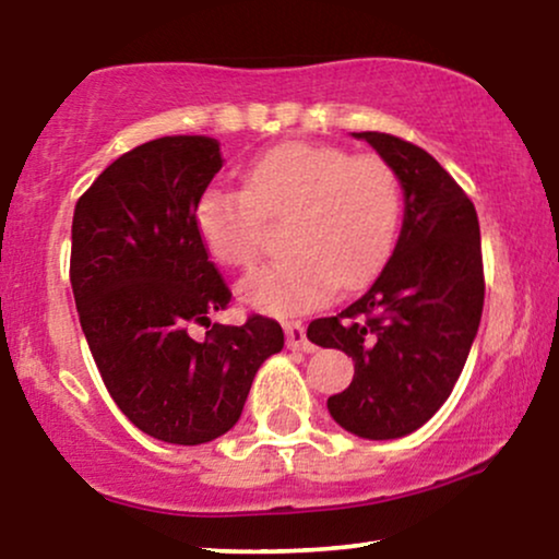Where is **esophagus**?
Segmentation results:
<instances>
[{"mask_svg": "<svg viewBox=\"0 0 559 559\" xmlns=\"http://www.w3.org/2000/svg\"><path fill=\"white\" fill-rule=\"evenodd\" d=\"M286 347L294 349V353H314V345H311L307 337V326L301 322H286Z\"/></svg>", "mask_w": 559, "mask_h": 559, "instance_id": "1", "label": "esophagus"}]
</instances>
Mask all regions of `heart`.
Wrapping results in <instances>:
<instances>
[{
    "label": "heart",
    "mask_w": 559,
    "mask_h": 559,
    "mask_svg": "<svg viewBox=\"0 0 559 559\" xmlns=\"http://www.w3.org/2000/svg\"><path fill=\"white\" fill-rule=\"evenodd\" d=\"M267 219H286L288 255L248 275L240 296L265 314H299L381 271L401 225V181L381 155L294 140L260 155L245 189L214 183L193 206L199 240L225 267L255 263Z\"/></svg>",
    "instance_id": "1"
}]
</instances>
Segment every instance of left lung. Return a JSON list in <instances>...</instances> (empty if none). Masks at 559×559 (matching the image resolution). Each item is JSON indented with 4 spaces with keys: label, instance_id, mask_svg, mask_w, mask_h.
Instances as JSON below:
<instances>
[{
    "label": "left lung",
    "instance_id": "left-lung-1",
    "mask_svg": "<svg viewBox=\"0 0 559 559\" xmlns=\"http://www.w3.org/2000/svg\"><path fill=\"white\" fill-rule=\"evenodd\" d=\"M396 170L404 225L376 284L307 337L353 357V383L326 399L332 419L366 440L412 435L463 373L483 314L478 214L455 178L419 145L353 132Z\"/></svg>",
    "mask_w": 559,
    "mask_h": 559
}]
</instances>
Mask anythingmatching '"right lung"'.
I'll list each match as a JSON object with an SVG mask.
<instances>
[{
	"label": "right lung",
	"mask_w": 559,
	"mask_h": 559,
	"mask_svg": "<svg viewBox=\"0 0 559 559\" xmlns=\"http://www.w3.org/2000/svg\"><path fill=\"white\" fill-rule=\"evenodd\" d=\"M222 163L214 138L151 140L104 168L73 210L71 286L96 368L119 412L170 444L233 429L258 368L284 347L275 319H210L233 292L199 240L193 206ZM191 323L213 330L193 341Z\"/></svg>",
	"instance_id": "1"
}]
</instances>
